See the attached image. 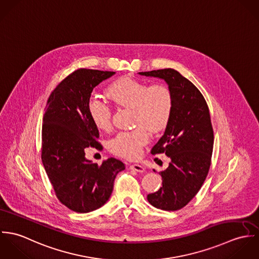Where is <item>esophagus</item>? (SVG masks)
<instances>
[{
    "instance_id": "1",
    "label": "esophagus",
    "mask_w": 259,
    "mask_h": 259,
    "mask_svg": "<svg viewBox=\"0 0 259 259\" xmlns=\"http://www.w3.org/2000/svg\"><path fill=\"white\" fill-rule=\"evenodd\" d=\"M130 168H131L132 170H136V171H138V172H144V171H145V167H144L143 165L137 164V163L131 164V165H130Z\"/></svg>"
}]
</instances>
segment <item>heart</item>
Segmentation results:
<instances>
[{
	"mask_svg": "<svg viewBox=\"0 0 259 259\" xmlns=\"http://www.w3.org/2000/svg\"><path fill=\"white\" fill-rule=\"evenodd\" d=\"M107 97L117 106L131 109L132 131L119 132L109 142V148L115 155L135 159L140 156L142 148L148 142V134L164 128L170 118L172 95L162 83H148L124 76L113 81L106 91ZM88 112L94 124L102 131L111 126V111L108 104L97 98L88 103Z\"/></svg>",
	"mask_w": 259,
	"mask_h": 259,
	"instance_id": "heart-1",
	"label": "heart"
}]
</instances>
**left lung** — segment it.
<instances>
[{
    "label": "left lung",
    "instance_id": "1",
    "mask_svg": "<svg viewBox=\"0 0 259 259\" xmlns=\"http://www.w3.org/2000/svg\"><path fill=\"white\" fill-rule=\"evenodd\" d=\"M139 74L163 79L172 95L170 118L150 151L165 153L170 162L159 172L162 186L148 194V202L162 210H179L195 196L209 170L213 148L209 110L198 89L178 71L163 69Z\"/></svg>",
    "mask_w": 259,
    "mask_h": 259
}]
</instances>
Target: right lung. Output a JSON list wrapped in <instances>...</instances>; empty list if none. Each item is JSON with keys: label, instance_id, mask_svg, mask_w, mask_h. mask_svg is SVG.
I'll return each instance as SVG.
<instances>
[{"label": "right lung", "instance_id": "obj_1", "mask_svg": "<svg viewBox=\"0 0 259 259\" xmlns=\"http://www.w3.org/2000/svg\"><path fill=\"white\" fill-rule=\"evenodd\" d=\"M114 72L78 69L52 92L41 130V161L59 200L87 213L110 198L116 175L124 164L111 157L101 165L85 158V149H102L98 127L88 112L93 90Z\"/></svg>", "mask_w": 259, "mask_h": 259}]
</instances>
